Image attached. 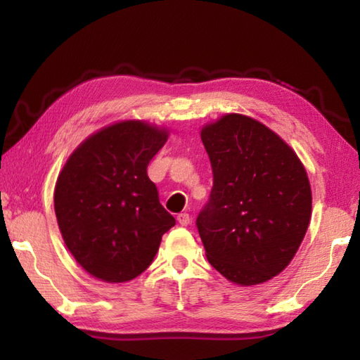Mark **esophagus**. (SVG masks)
<instances>
[{"label":"esophagus","instance_id":"1","mask_svg":"<svg viewBox=\"0 0 360 360\" xmlns=\"http://www.w3.org/2000/svg\"><path fill=\"white\" fill-rule=\"evenodd\" d=\"M178 222L186 227V225L191 224V216H188L187 212H181V214L178 216Z\"/></svg>","mask_w":360,"mask_h":360}]
</instances>
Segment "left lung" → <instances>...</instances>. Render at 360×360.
<instances>
[{
	"mask_svg": "<svg viewBox=\"0 0 360 360\" xmlns=\"http://www.w3.org/2000/svg\"><path fill=\"white\" fill-rule=\"evenodd\" d=\"M212 168L197 216L206 257L231 283L252 285L294 259L311 216V188L295 152L264 124L227 114L202 130Z\"/></svg>",
	"mask_w": 360,
	"mask_h": 360,
	"instance_id": "8db88e82",
	"label": "left lung"
}]
</instances>
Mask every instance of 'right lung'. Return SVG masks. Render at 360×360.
<instances>
[{"label": "right lung", "mask_w": 360, "mask_h": 360, "mask_svg": "<svg viewBox=\"0 0 360 360\" xmlns=\"http://www.w3.org/2000/svg\"><path fill=\"white\" fill-rule=\"evenodd\" d=\"M167 136L144 122L114 124L85 139L58 176L53 206L65 245L101 281L141 275L176 224L148 176Z\"/></svg>", "instance_id": "right-lung-1"}]
</instances>
